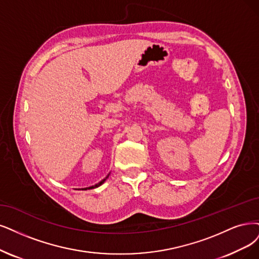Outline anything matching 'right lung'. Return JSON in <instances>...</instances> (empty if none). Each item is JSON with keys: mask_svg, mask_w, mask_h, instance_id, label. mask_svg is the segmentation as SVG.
I'll return each mask as SVG.
<instances>
[{"mask_svg": "<svg viewBox=\"0 0 259 259\" xmlns=\"http://www.w3.org/2000/svg\"><path fill=\"white\" fill-rule=\"evenodd\" d=\"M109 176H110V173L108 174V176L107 177H105V178H103L101 181H99V183L98 184H96L95 186H91V187H88V188H83V189H81V190H91V189H95V188H98V187H100L102 184H104V181L105 180H107L108 178H109Z\"/></svg>", "mask_w": 259, "mask_h": 259, "instance_id": "1", "label": "right lung"}]
</instances>
